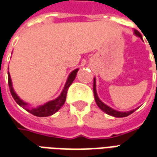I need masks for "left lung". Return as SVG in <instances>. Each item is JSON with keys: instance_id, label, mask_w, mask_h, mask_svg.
<instances>
[{"instance_id": "left-lung-1", "label": "left lung", "mask_w": 157, "mask_h": 157, "mask_svg": "<svg viewBox=\"0 0 157 157\" xmlns=\"http://www.w3.org/2000/svg\"><path fill=\"white\" fill-rule=\"evenodd\" d=\"M134 34H135L137 36L140 37V38L143 40L141 34H140L138 30L134 29ZM94 98H95L96 104H97L98 106L99 107V109H101L104 112H105L106 114H108V115H109V116H111V117H128V116H129V115H131L132 113L134 112L136 109H132V110H130V111H126V112H121V111H117V110L113 109L112 108L109 107L108 105H106L105 104H104V103H103V102L98 98V97L97 92H96V79L95 78H94Z\"/></svg>"}]
</instances>
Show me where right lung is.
<instances>
[{"label":"right lung","mask_w":157,"mask_h":157,"mask_svg":"<svg viewBox=\"0 0 157 157\" xmlns=\"http://www.w3.org/2000/svg\"><path fill=\"white\" fill-rule=\"evenodd\" d=\"M79 69H75V71H73L71 72L69 77L67 79V82L64 85L62 93L60 94L59 97L55 98L54 100L52 101H49L48 103H46L45 105H40L38 106L36 108H30L27 103L24 102L22 99H20L18 96H17L16 93L14 92L13 88V85H12V80H11V76H10L9 72H8V85H9V89L11 92L12 96L14 98V100L16 101L17 105H20L21 107H23L25 110H27L28 112L31 113L32 115L36 116V117H49V116H52L54 113H56L59 109L62 107L65 102L66 99V94H67L68 88L70 87L73 81L75 80L76 74H77V71Z\"/></svg>","instance_id":"right-lung-1"}]
</instances>
